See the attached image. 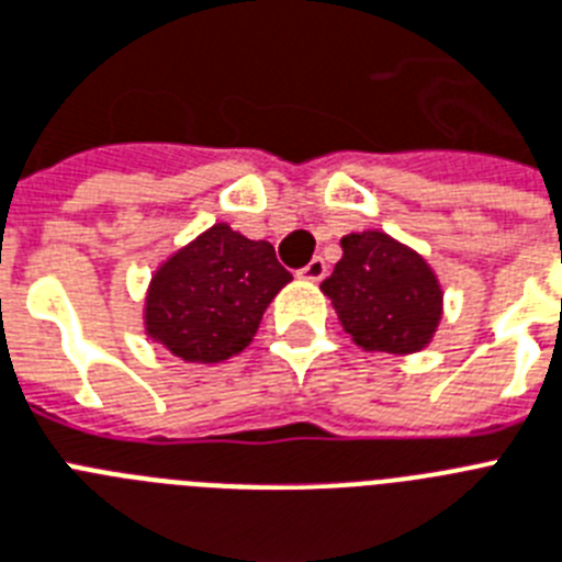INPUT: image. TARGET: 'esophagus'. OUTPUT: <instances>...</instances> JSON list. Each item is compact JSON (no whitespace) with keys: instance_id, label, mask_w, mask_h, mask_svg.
Listing matches in <instances>:
<instances>
[{"instance_id":"1","label":"esophagus","mask_w":562,"mask_h":562,"mask_svg":"<svg viewBox=\"0 0 562 562\" xmlns=\"http://www.w3.org/2000/svg\"><path fill=\"white\" fill-rule=\"evenodd\" d=\"M324 276H327V263H324V258H313L307 267H301L299 270V278H304V281H322Z\"/></svg>"}]
</instances>
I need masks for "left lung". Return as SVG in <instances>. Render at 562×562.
Listing matches in <instances>:
<instances>
[{
  "label": "left lung",
  "mask_w": 562,
  "mask_h": 562,
  "mask_svg": "<svg viewBox=\"0 0 562 562\" xmlns=\"http://www.w3.org/2000/svg\"><path fill=\"white\" fill-rule=\"evenodd\" d=\"M341 261L322 290L361 350L419 353L442 318V286L419 252L384 232L341 238Z\"/></svg>",
  "instance_id": "left-lung-1"
}]
</instances>
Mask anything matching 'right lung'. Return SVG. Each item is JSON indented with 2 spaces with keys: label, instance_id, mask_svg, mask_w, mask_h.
Listing matches in <instances>:
<instances>
[{
  "label": "right lung",
  "instance_id": "right-lung-1",
  "mask_svg": "<svg viewBox=\"0 0 562 562\" xmlns=\"http://www.w3.org/2000/svg\"><path fill=\"white\" fill-rule=\"evenodd\" d=\"M290 281L272 244L215 224L160 263L148 284L146 333L178 359L215 364L252 341Z\"/></svg>",
  "mask_w": 562,
  "mask_h": 562
}]
</instances>
